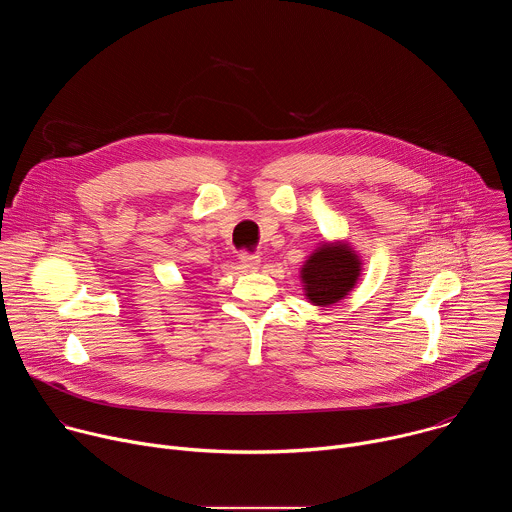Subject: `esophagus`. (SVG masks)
I'll return each mask as SVG.
<instances>
[{"mask_svg": "<svg viewBox=\"0 0 512 512\" xmlns=\"http://www.w3.org/2000/svg\"><path fill=\"white\" fill-rule=\"evenodd\" d=\"M239 263L245 271H257L259 265H261V257L259 255H253V253H241L239 257Z\"/></svg>", "mask_w": 512, "mask_h": 512, "instance_id": "obj_1", "label": "esophagus"}]
</instances>
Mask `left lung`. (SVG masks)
Here are the masks:
<instances>
[{"label":"left lung","mask_w":512,"mask_h":512,"mask_svg":"<svg viewBox=\"0 0 512 512\" xmlns=\"http://www.w3.org/2000/svg\"><path fill=\"white\" fill-rule=\"evenodd\" d=\"M360 271L362 261L346 241H322L300 269L304 296L314 306H334L350 294Z\"/></svg>","instance_id":"1"}]
</instances>
